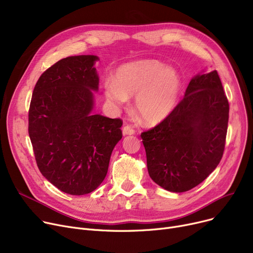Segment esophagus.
<instances>
[{
    "instance_id": "esophagus-1",
    "label": "esophagus",
    "mask_w": 253,
    "mask_h": 253,
    "mask_svg": "<svg viewBox=\"0 0 253 253\" xmlns=\"http://www.w3.org/2000/svg\"><path fill=\"white\" fill-rule=\"evenodd\" d=\"M122 132H123V134H124V135H132V134H134V133H135L134 129L132 128V127H130L129 125L124 126V127H123V129H122Z\"/></svg>"
}]
</instances>
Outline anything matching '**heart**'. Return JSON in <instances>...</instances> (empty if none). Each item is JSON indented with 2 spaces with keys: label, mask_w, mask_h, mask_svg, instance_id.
I'll return each mask as SVG.
<instances>
[{
  "label": "heart",
  "mask_w": 253,
  "mask_h": 253,
  "mask_svg": "<svg viewBox=\"0 0 253 253\" xmlns=\"http://www.w3.org/2000/svg\"><path fill=\"white\" fill-rule=\"evenodd\" d=\"M181 78L172 68L155 59H143L122 64L115 79L105 82L104 97L114 106L124 105L130 96L134 110L145 125H158L166 120L177 104Z\"/></svg>",
  "instance_id": "1"
}]
</instances>
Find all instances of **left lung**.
Listing matches in <instances>:
<instances>
[{
	"label": "left lung",
	"mask_w": 253,
	"mask_h": 253,
	"mask_svg": "<svg viewBox=\"0 0 253 253\" xmlns=\"http://www.w3.org/2000/svg\"><path fill=\"white\" fill-rule=\"evenodd\" d=\"M229 109L217 72L196 75L172 114L140 135L151 178L173 193L207 178L222 158Z\"/></svg>",
	"instance_id": "1"
}]
</instances>
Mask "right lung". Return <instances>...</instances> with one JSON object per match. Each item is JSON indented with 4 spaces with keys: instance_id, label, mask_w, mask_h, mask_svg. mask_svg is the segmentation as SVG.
I'll return each mask as SVG.
<instances>
[{
    "instance_id": "right-lung-1",
    "label": "right lung",
    "mask_w": 253,
    "mask_h": 253,
    "mask_svg": "<svg viewBox=\"0 0 253 253\" xmlns=\"http://www.w3.org/2000/svg\"><path fill=\"white\" fill-rule=\"evenodd\" d=\"M95 55L69 56L39 78L29 112V134L39 170L70 195L96 190L122 138L120 119L93 114L99 78Z\"/></svg>"
}]
</instances>
